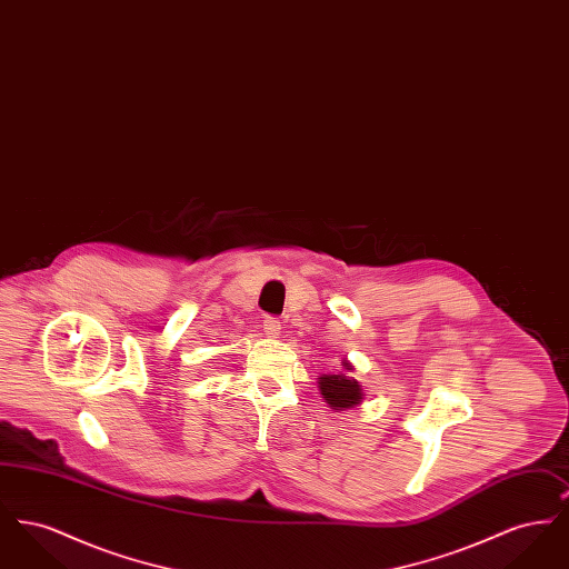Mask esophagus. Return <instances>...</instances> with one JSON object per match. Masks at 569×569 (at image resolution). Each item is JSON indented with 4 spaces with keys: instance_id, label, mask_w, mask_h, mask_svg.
<instances>
[{
    "instance_id": "esophagus-1",
    "label": "esophagus",
    "mask_w": 569,
    "mask_h": 569,
    "mask_svg": "<svg viewBox=\"0 0 569 569\" xmlns=\"http://www.w3.org/2000/svg\"><path fill=\"white\" fill-rule=\"evenodd\" d=\"M262 328H264V335H267V337H271V339H277V337H279V332H281V322H279L277 318H271V316H267V318L262 320Z\"/></svg>"
}]
</instances>
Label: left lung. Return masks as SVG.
<instances>
[{"label":"left lung","instance_id":"left-lung-1","mask_svg":"<svg viewBox=\"0 0 569 569\" xmlns=\"http://www.w3.org/2000/svg\"><path fill=\"white\" fill-rule=\"evenodd\" d=\"M343 367L348 371H352L350 362H343ZM318 388H320V392H322V397H325V401L330 406V409H337V411L352 409L365 397L362 395V386L356 379L346 376V373L320 376L318 378Z\"/></svg>","mask_w":569,"mask_h":569}]
</instances>
